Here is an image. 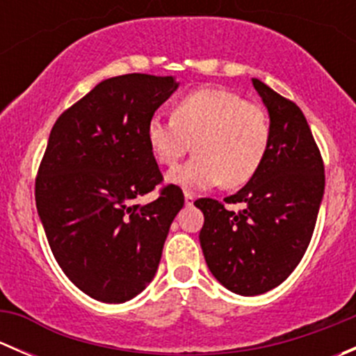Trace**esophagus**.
<instances>
[{
    "instance_id": "34e87169",
    "label": "esophagus",
    "mask_w": 356,
    "mask_h": 356,
    "mask_svg": "<svg viewBox=\"0 0 356 356\" xmlns=\"http://www.w3.org/2000/svg\"><path fill=\"white\" fill-rule=\"evenodd\" d=\"M184 201H186V204H188V207H191L193 201H195V196H193L189 191H186L184 193Z\"/></svg>"
}]
</instances>
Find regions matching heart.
I'll use <instances>...</instances> for the list:
<instances>
[{
  "instance_id": "b5f03b06",
  "label": "heart",
  "mask_w": 356,
  "mask_h": 356,
  "mask_svg": "<svg viewBox=\"0 0 356 356\" xmlns=\"http://www.w3.org/2000/svg\"><path fill=\"white\" fill-rule=\"evenodd\" d=\"M270 120L261 105L227 88H200L179 99L170 120L153 117L146 127L158 163L174 167L186 153L195 158L167 174V182L186 189L246 184L264 163L270 146Z\"/></svg>"
}]
</instances>
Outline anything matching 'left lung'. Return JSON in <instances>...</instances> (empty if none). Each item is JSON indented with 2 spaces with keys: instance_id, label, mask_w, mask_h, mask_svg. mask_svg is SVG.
<instances>
[{
  "instance_id": "left-lung-1",
  "label": "left lung",
  "mask_w": 356,
  "mask_h": 356,
  "mask_svg": "<svg viewBox=\"0 0 356 356\" xmlns=\"http://www.w3.org/2000/svg\"><path fill=\"white\" fill-rule=\"evenodd\" d=\"M270 118V146L260 170L227 203L196 200L204 224L200 245L213 277L241 296L277 288L310 245L324 198V163L303 111L251 79Z\"/></svg>"
}]
</instances>
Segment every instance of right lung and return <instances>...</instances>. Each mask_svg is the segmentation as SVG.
<instances>
[{
    "mask_svg": "<svg viewBox=\"0 0 356 356\" xmlns=\"http://www.w3.org/2000/svg\"><path fill=\"white\" fill-rule=\"evenodd\" d=\"M177 88L172 75L106 79L63 111L49 134L35 179L39 218L67 277L103 303L132 300L153 281L184 204L177 186L134 204L161 182L146 127Z\"/></svg>",
    "mask_w": 356,
    "mask_h": 356,
    "instance_id": "add662e5",
    "label": "right lung"
}]
</instances>
